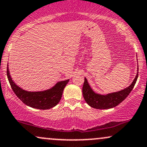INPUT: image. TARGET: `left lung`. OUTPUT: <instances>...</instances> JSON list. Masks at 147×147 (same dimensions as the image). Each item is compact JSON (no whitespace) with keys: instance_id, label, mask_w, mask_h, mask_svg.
<instances>
[{"instance_id":"obj_1","label":"left lung","mask_w":147,"mask_h":147,"mask_svg":"<svg viewBox=\"0 0 147 147\" xmlns=\"http://www.w3.org/2000/svg\"><path fill=\"white\" fill-rule=\"evenodd\" d=\"M138 77V68L136 77L129 86L117 92H111L106 95H101L91 88L86 78L84 79V83L82 88L84 98L91 107L97 109H109L115 107L126 98L131 91L133 90Z\"/></svg>"}]
</instances>
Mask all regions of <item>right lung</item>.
<instances>
[{
  "mask_svg": "<svg viewBox=\"0 0 147 147\" xmlns=\"http://www.w3.org/2000/svg\"><path fill=\"white\" fill-rule=\"evenodd\" d=\"M7 75L11 88L18 98L27 106L41 110L51 109L59 102L61 99L64 88L70 80L67 79L57 82L53 87L48 90L31 92L23 90L15 84L9 74L8 65L7 69Z\"/></svg>",
  "mask_w": 147,
  "mask_h": 147,
  "instance_id": "add662e5",
  "label": "right lung"
}]
</instances>
